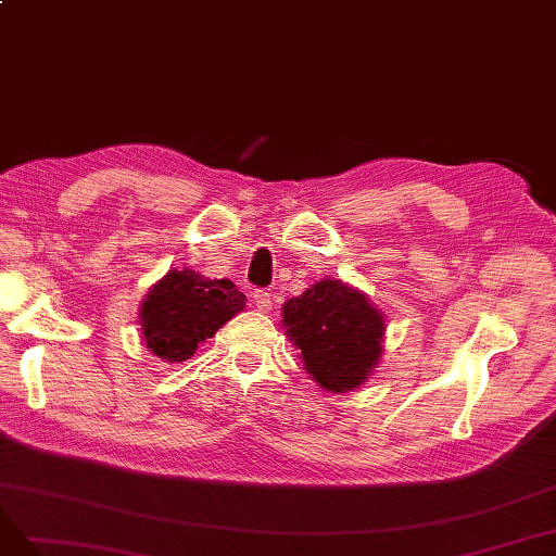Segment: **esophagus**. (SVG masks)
I'll use <instances>...</instances> for the list:
<instances>
[{
  "instance_id": "esophagus-1",
  "label": "esophagus",
  "mask_w": 556,
  "mask_h": 556,
  "mask_svg": "<svg viewBox=\"0 0 556 556\" xmlns=\"http://www.w3.org/2000/svg\"><path fill=\"white\" fill-rule=\"evenodd\" d=\"M254 304L261 312H270L273 309V295L267 291H254Z\"/></svg>"
}]
</instances>
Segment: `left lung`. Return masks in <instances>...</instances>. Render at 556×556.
I'll use <instances>...</instances> for the list:
<instances>
[{
	"label": "left lung",
	"mask_w": 556,
	"mask_h": 556,
	"mask_svg": "<svg viewBox=\"0 0 556 556\" xmlns=\"http://www.w3.org/2000/svg\"><path fill=\"white\" fill-rule=\"evenodd\" d=\"M281 324L312 379L328 392L363 386L383 353V314L342 279H320L283 304Z\"/></svg>",
	"instance_id": "8db88e82"
}]
</instances>
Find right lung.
I'll return each instance as SVG.
<instances>
[{
  "instance_id": "add662e5",
  "label": "right lung",
  "mask_w": 556,
  "mask_h": 556,
  "mask_svg": "<svg viewBox=\"0 0 556 556\" xmlns=\"http://www.w3.org/2000/svg\"><path fill=\"white\" fill-rule=\"evenodd\" d=\"M247 298L228 279H205L193 270H170L140 304L146 346L166 363H185L226 320L244 309Z\"/></svg>"
}]
</instances>
